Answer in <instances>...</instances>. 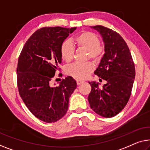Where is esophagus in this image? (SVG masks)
<instances>
[{
	"label": "esophagus",
	"instance_id": "obj_1",
	"mask_svg": "<svg viewBox=\"0 0 150 150\" xmlns=\"http://www.w3.org/2000/svg\"><path fill=\"white\" fill-rule=\"evenodd\" d=\"M83 82H84V81H82V80H80V79H77V83L78 86H79V85L82 84Z\"/></svg>",
	"mask_w": 150,
	"mask_h": 150
}]
</instances>
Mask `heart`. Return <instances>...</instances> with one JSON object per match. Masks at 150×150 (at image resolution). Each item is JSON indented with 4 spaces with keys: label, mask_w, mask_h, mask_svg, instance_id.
I'll return each instance as SVG.
<instances>
[{
    "label": "heart",
    "mask_w": 150,
    "mask_h": 150,
    "mask_svg": "<svg viewBox=\"0 0 150 150\" xmlns=\"http://www.w3.org/2000/svg\"><path fill=\"white\" fill-rule=\"evenodd\" d=\"M73 41L78 48L88 50V57H90L94 61H99L103 55L104 49L100 45V40L94 33L89 32H82L77 35ZM60 52L63 61L67 62H71L74 57V46L68 41L62 42L60 48ZM93 69L94 66L91 62L86 63H74L67 68L66 73L76 79H83L88 77Z\"/></svg>",
    "instance_id": "b5f03b06"
}]
</instances>
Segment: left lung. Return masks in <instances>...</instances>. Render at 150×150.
Masks as SVG:
<instances>
[{
    "instance_id": "1",
    "label": "left lung",
    "mask_w": 150,
    "mask_h": 150,
    "mask_svg": "<svg viewBox=\"0 0 150 150\" xmlns=\"http://www.w3.org/2000/svg\"><path fill=\"white\" fill-rule=\"evenodd\" d=\"M96 30L104 43V54L94 74L106 81L102 89L96 81L88 96L91 108L103 117L111 118L125 108L131 96L135 77V64L130 50L119 33L102 25Z\"/></svg>"
}]
</instances>
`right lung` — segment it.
Listing matches in <instances>:
<instances>
[{"label":"right lung","mask_w":150,"mask_h":150,"mask_svg":"<svg viewBox=\"0 0 150 150\" xmlns=\"http://www.w3.org/2000/svg\"><path fill=\"white\" fill-rule=\"evenodd\" d=\"M77 28H43L31 35L18 60L17 76L20 96L28 108L42 121L54 122L68 110L69 98L77 83L68 76L52 87L50 81L62 62V42Z\"/></svg>","instance_id":"1"}]
</instances>
